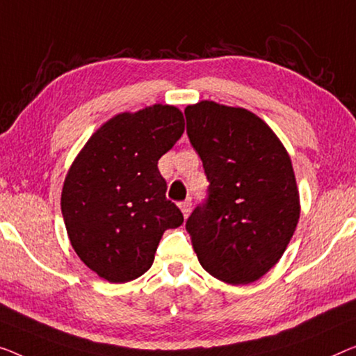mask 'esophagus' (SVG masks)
<instances>
[{"mask_svg":"<svg viewBox=\"0 0 356 356\" xmlns=\"http://www.w3.org/2000/svg\"><path fill=\"white\" fill-rule=\"evenodd\" d=\"M179 208H180V211H182L184 217H188L190 211H192V201H182V203L179 204Z\"/></svg>","mask_w":356,"mask_h":356,"instance_id":"obj_1","label":"esophagus"}]
</instances>
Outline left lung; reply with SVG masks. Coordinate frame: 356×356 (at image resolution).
<instances>
[{"label": "left lung", "mask_w": 356, "mask_h": 356, "mask_svg": "<svg viewBox=\"0 0 356 356\" xmlns=\"http://www.w3.org/2000/svg\"><path fill=\"white\" fill-rule=\"evenodd\" d=\"M185 118L209 180L208 198L185 224L196 257L217 280L252 283L280 261L299 222L291 158L245 108L203 100L188 105Z\"/></svg>", "instance_id": "left-lung-1"}]
</instances>
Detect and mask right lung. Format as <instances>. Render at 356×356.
<instances>
[{
	"instance_id": "add662e5",
	"label": "right lung",
	"mask_w": 356,
	"mask_h": 356,
	"mask_svg": "<svg viewBox=\"0 0 356 356\" xmlns=\"http://www.w3.org/2000/svg\"><path fill=\"white\" fill-rule=\"evenodd\" d=\"M184 129L182 111L172 105L116 115L68 169L63 222L78 257L100 278H139L152 267L163 233L182 225V212L166 198L158 160Z\"/></svg>"
}]
</instances>
